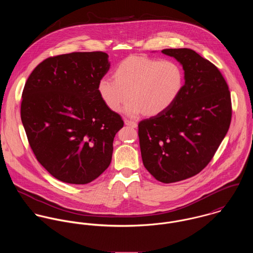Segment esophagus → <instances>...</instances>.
<instances>
[{
	"label": "esophagus",
	"instance_id": "obj_1",
	"mask_svg": "<svg viewBox=\"0 0 253 253\" xmlns=\"http://www.w3.org/2000/svg\"><path fill=\"white\" fill-rule=\"evenodd\" d=\"M125 124H126V126H131V127H137V124H136V122L131 121V120H126V121H125Z\"/></svg>",
	"mask_w": 253,
	"mask_h": 253
}]
</instances>
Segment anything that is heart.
<instances>
[{"label":"heart","instance_id":"obj_1","mask_svg":"<svg viewBox=\"0 0 253 253\" xmlns=\"http://www.w3.org/2000/svg\"><path fill=\"white\" fill-rule=\"evenodd\" d=\"M114 78L99 80L97 90L110 110L125 107L126 115L136 117L146 112L157 116L169 108L180 94L184 74L180 65L171 59H157L146 55H130L122 60Z\"/></svg>","mask_w":253,"mask_h":253}]
</instances>
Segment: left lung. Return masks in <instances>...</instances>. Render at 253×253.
Returning a JSON list of instances; mask_svg holds the SVG:
<instances>
[{
  "instance_id": "left-lung-1",
  "label": "left lung",
  "mask_w": 253,
  "mask_h": 253,
  "mask_svg": "<svg viewBox=\"0 0 253 253\" xmlns=\"http://www.w3.org/2000/svg\"><path fill=\"white\" fill-rule=\"evenodd\" d=\"M183 66L185 84L164 113L138 124L146 169L163 183L201 172L224 139L232 119L229 86L216 66L190 48H166Z\"/></svg>"
}]
</instances>
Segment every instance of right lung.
Segmentation results:
<instances>
[{
  "mask_svg": "<svg viewBox=\"0 0 253 253\" xmlns=\"http://www.w3.org/2000/svg\"><path fill=\"white\" fill-rule=\"evenodd\" d=\"M109 67L103 51L60 54L41 62L25 83L20 115L28 142L58 180L87 184L111 163L124 121L97 90Z\"/></svg>",
  "mask_w": 253,
  "mask_h": 253,
  "instance_id": "1",
  "label": "right lung"
}]
</instances>
